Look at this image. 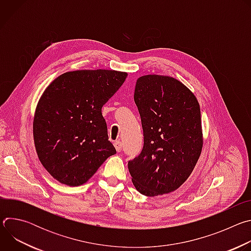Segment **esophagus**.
I'll use <instances>...</instances> for the list:
<instances>
[{"label": "esophagus", "mask_w": 251, "mask_h": 251, "mask_svg": "<svg viewBox=\"0 0 251 251\" xmlns=\"http://www.w3.org/2000/svg\"><path fill=\"white\" fill-rule=\"evenodd\" d=\"M114 147L117 152H120L122 150V143L120 141H115L114 142Z\"/></svg>", "instance_id": "1"}]
</instances>
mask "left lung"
Returning <instances> with one entry per match:
<instances>
[{"mask_svg": "<svg viewBox=\"0 0 251 251\" xmlns=\"http://www.w3.org/2000/svg\"><path fill=\"white\" fill-rule=\"evenodd\" d=\"M134 100L144 146L137 158L128 162L132 183L147 197L172 193L188 180L201 153L198 99L180 80L148 75L137 79Z\"/></svg>", "mask_w": 251, "mask_h": 251, "instance_id": "8db88e82", "label": "left lung"}]
</instances>
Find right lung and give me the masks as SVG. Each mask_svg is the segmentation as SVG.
<instances>
[{
  "label": "right lung",
  "mask_w": 251,
  "mask_h": 251,
  "mask_svg": "<svg viewBox=\"0 0 251 251\" xmlns=\"http://www.w3.org/2000/svg\"><path fill=\"white\" fill-rule=\"evenodd\" d=\"M127 75L108 69L67 71L44 91L34 112L33 141L41 163L59 183L85 184L116 154L101 109Z\"/></svg>",
  "instance_id": "1"
}]
</instances>
